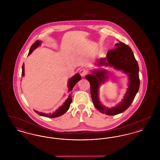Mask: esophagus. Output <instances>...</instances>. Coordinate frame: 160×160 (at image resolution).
<instances>
[{
	"instance_id": "1",
	"label": "esophagus",
	"mask_w": 160,
	"mask_h": 160,
	"mask_svg": "<svg viewBox=\"0 0 160 160\" xmlns=\"http://www.w3.org/2000/svg\"><path fill=\"white\" fill-rule=\"evenodd\" d=\"M79 72H80V74L81 75V76L84 77L87 74V73H88V70L85 68L81 69L80 70Z\"/></svg>"
}]
</instances>
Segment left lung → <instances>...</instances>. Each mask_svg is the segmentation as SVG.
<instances>
[{
  "mask_svg": "<svg viewBox=\"0 0 160 160\" xmlns=\"http://www.w3.org/2000/svg\"><path fill=\"white\" fill-rule=\"evenodd\" d=\"M115 48L109 50L106 58L98 59L96 65L111 67L127 74L128 77V88L122 101L116 106L108 108L104 106L99 98V88L108 78V71L105 69H94L92 74L85 77L91 84V94L93 103L97 110L103 114L113 116L125 112L131 104L140 86L139 68L134 54L129 46L122 42L115 45Z\"/></svg>",
  "mask_w": 160,
  "mask_h": 160,
  "instance_id": "8db88e82",
  "label": "left lung"
}]
</instances>
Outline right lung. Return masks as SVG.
Here are the masks:
<instances>
[{
    "instance_id": "obj_1",
    "label": "right lung",
    "mask_w": 160,
    "mask_h": 160,
    "mask_svg": "<svg viewBox=\"0 0 160 160\" xmlns=\"http://www.w3.org/2000/svg\"><path fill=\"white\" fill-rule=\"evenodd\" d=\"M41 44V41L39 40H37L35 42V43L31 46L30 51L28 54V56L30 55L32 52L36 49L38 47L40 46ZM24 76V64L23 63V66H22V76L23 77ZM82 78V77L80 76V75L77 73L76 74H75L74 76L72 77L71 78H70L68 80V92H70L68 98L67 99V100L65 101V102H63V105H62L61 106L59 107L53 113H48V114H46L44 113H42V112H38V111L34 110L37 113H38L39 115L42 116H44L47 118H57L59 116H61L62 115L65 113L70 107V104L72 102V97H71V93L72 90L73 89V88L74 87V86L80 80V79Z\"/></svg>"
}]
</instances>
